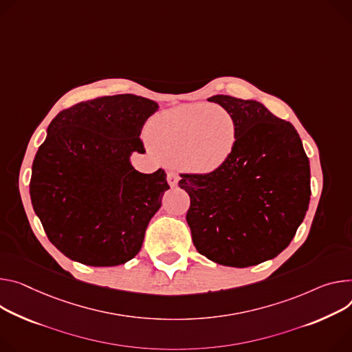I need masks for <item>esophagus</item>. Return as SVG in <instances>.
<instances>
[{
	"mask_svg": "<svg viewBox=\"0 0 352 352\" xmlns=\"http://www.w3.org/2000/svg\"><path fill=\"white\" fill-rule=\"evenodd\" d=\"M178 179H179V177L175 174V173H168V175H167V181H168V184L171 185V186H177V184H178Z\"/></svg>",
	"mask_w": 352,
	"mask_h": 352,
	"instance_id": "34e87169",
	"label": "esophagus"
}]
</instances>
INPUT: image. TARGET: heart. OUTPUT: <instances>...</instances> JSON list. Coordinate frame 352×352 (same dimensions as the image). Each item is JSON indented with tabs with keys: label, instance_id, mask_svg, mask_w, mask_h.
Masks as SVG:
<instances>
[{
	"label": "heart",
	"instance_id": "1",
	"mask_svg": "<svg viewBox=\"0 0 352 352\" xmlns=\"http://www.w3.org/2000/svg\"><path fill=\"white\" fill-rule=\"evenodd\" d=\"M147 136L155 151L173 163L197 173L219 168L232 154L237 126L232 115L188 104L155 115L147 124Z\"/></svg>",
	"mask_w": 352,
	"mask_h": 352
}]
</instances>
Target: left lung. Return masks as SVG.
Here are the masks:
<instances>
[{"label":"left lung","mask_w":352,"mask_h":352,"mask_svg":"<svg viewBox=\"0 0 352 352\" xmlns=\"http://www.w3.org/2000/svg\"><path fill=\"white\" fill-rule=\"evenodd\" d=\"M210 102L236 122L229 158L208 174H179L190 198L186 221L198 252L245 268L271 260L296 234L310 201V166L295 127L263 104L230 95Z\"/></svg>","instance_id":"1"}]
</instances>
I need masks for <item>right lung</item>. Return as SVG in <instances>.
Segmentation results:
<instances>
[{
  "instance_id": "add662e5",
  "label": "right lung",
  "mask_w": 352,
  "mask_h": 352,
  "mask_svg": "<svg viewBox=\"0 0 352 352\" xmlns=\"http://www.w3.org/2000/svg\"><path fill=\"white\" fill-rule=\"evenodd\" d=\"M157 102L132 94L80 102L49 124L32 166L29 192L50 243L73 261L115 267L140 251L170 185L164 170L131 164Z\"/></svg>"
}]
</instances>
